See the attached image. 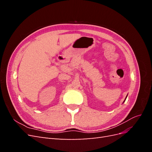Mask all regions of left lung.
<instances>
[{"label":"left lung","mask_w":152,"mask_h":152,"mask_svg":"<svg viewBox=\"0 0 152 152\" xmlns=\"http://www.w3.org/2000/svg\"><path fill=\"white\" fill-rule=\"evenodd\" d=\"M127 97V96H126V99H124V102H123V103H124V102H125V101H126V99Z\"/></svg>","instance_id":"left-lung-1"}]
</instances>
